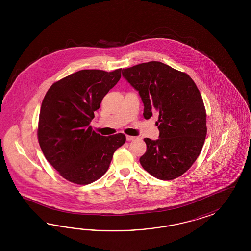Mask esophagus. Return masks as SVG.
Listing matches in <instances>:
<instances>
[{
    "label": "esophagus",
    "instance_id": "esophagus-1",
    "mask_svg": "<svg viewBox=\"0 0 251 251\" xmlns=\"http://www.w3.org/2000/svg\"><path fill=\"white\" fill-rule=\"evenodd\" d=\"M135 139V137H133V136H130V135H126V141L128 142H130V141H133Z\"/></svg>",
    "mask_w": 251,
    "mask_h": 251
}]
</instances>
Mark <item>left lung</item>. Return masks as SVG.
<instances>
[{
	"instance_id": "obj_1",
	"label": "left lung",
	"mask_w": 251,
	"mask_h": 251,
	"mask_svg": "<svg viewBox=\"0 0 251 251\" xmlns=\"http://www.w3.org/2000/svg\"><path fill=\"white\" fill-rule=\"evenodd\" d=\"M122 75L138 91L144 118L159 112V139H144L147 150L140 158L141 165L161 180L181 176L198 159L207 132L196 83L187 74L156 61L123 69Z\"/></svg>"
}]
</instances>
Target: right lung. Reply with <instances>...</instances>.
<instances>
[{
  "label": "right lung",
  "instance_id": "right-lung-1",
  "mask_svg": "<svg viewBox=\"0 0 251 251\" xmlns=\"http://www.w3.org/2000/svg\"><path fill=\"white\" fill-rule=\"evenodd\" d=\"M120 78L121 69L81 70L54 82L44 98L38 143L48 162L68 181H96L126 143L123 133L102 136L91 126L94 111Z\"/></svg>",
  "mask_w": 251,
  "mask_h": 251
}]
</instances>
